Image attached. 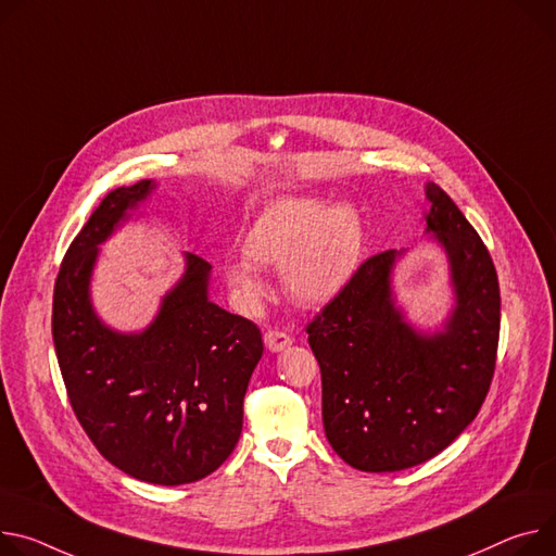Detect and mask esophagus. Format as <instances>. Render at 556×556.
<instances>
[{"label":"esophagus","instance_id":"34e87169","mask_svg":"<svg viewBox=\"0 0 556 556\" xmlns=\"http://www.w3.org/2000/svg\"><path fill=\"white\" fill-rule=\"evenodd\" d=\"M264 343H266V348H268L270 352H281V350H286L288 345H292V337L286 334V332H281V330H268V332L264 334Z\"/></svg>","mask_w":556,"mask_h":556}]
</instances>
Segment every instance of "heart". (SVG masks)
I'll return each instance as SVG.
<instances>
[{
    "mask_svg": "<svg viewBox=\"0 0 556 556\" xmlns=\"http://www.w3.org/2000/svg\"><path fill=\"white\" fill-rule=\"evenodd\" d=\"M243 260L222 266L241 306L264 294L257 268H281L286 294L299 306H326L357 277L366 257V224L352 204L326 197H281L266 204L241 235Z\"/></svg>",
    "mask_w": 556,
    "mask_h": 556,
    "instance_id": "obj_1",
    "label": "heart"
}]
</instances>
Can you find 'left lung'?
Returning <instances> with one entry per match:
<instances>
[{
  "instance_id": "obj_1",
  "label": "left lung",
  "mask_w": 556,
  "mask_h": 556,
  "mask_svg": "<svg viewBox=\"0 0 556 556\" xmlns=\"http://www.w3.org/2000/svg\"><path fill=\"white\" fill-rule=\"evenodd\" d=\"M428 232L450 262L454 308L434 334L396 308L390 275L401 252L366 260L308 324L321 368V415L339 457L362 472L419 466L457 439L492 383L501 294L490 252L457 204L426 186Z\"/></svg>"
}]
</instances>
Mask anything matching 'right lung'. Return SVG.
I'll return each instance as SVG.
<instances>
[{"mask_svg": "<svg viewBox=\"0 0 556 556\" xmlns=\"http://www.w3.org/2000/svg\"><path fill=\"white\" fill-rule=\"evenodd\" d=\"M155 181L109 192L73 239L53 294V341L75 417L102 457L160 485L215 472L235 450L243 394L264 355L257 324L208 301L211 264L186 273L141 332H117L90 304V275L113 230Z\"/></svg>", "mask_w": 556, "mask_h": 556, "instance_id": "1", "label": "right lung"}]
</instances>
